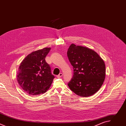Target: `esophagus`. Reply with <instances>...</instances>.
Wrapping results in <instances>:
<instances>
[{"instance_id": "34e87169", "label": "esophagus", "mask_w": 126, "mask_h": 126, "mask_svg": "<svg viewBox=\"0 0 126 126\" xmlns=\"http://www.w3.org/2000/svg\"><path fill=\"white\" fill-rule=\"evenodd\" d=\"M62 76H63V74H62V73H60L58 75H57V77L59 78H61Z\"/></svg>"}]
</instances>
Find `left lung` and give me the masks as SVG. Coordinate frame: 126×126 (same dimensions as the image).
I'll use <instances>...</instances> for the list:
<instances>
[{
    "instance_id": "left-lung-1",
    "label": "left lung",
    "mask_w": 126,
    "mask_h": 126,
    "mask_svg": "<svg viewBox=\"0 0 126 126\" xmlns=\"http://www.w3.org/2000/svg\"><path fill=\"white\" fill-rule=\"evenodd\" d=\"M67 56L74 69L73 77L68 84L69 88L80 97L93 95L105 79L104 61L94 50L74 44L69 46Z\"/></svg>"
}]
</instances>
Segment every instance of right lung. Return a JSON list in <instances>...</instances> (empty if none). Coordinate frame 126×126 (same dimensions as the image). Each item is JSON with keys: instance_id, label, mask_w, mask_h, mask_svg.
<instances>
[{"instance_id": "1", "label": "right lung", "mask_w": 126, "mask_h": 126, "mask_svg": "<svg viewBox=\"0 0 126 126\" xmlns=\"http://www.w3.org/2000/svg\"><path fill=\"white\" fill-rule=\"evenodd\" d=\"M51 49L46 47L33 51L21 62L17 72V80L21 88L30 95L45 93L54 78L45 57Z\"/></svg>"}]
</instances>
